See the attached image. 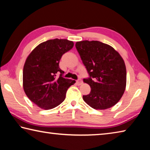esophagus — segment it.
Instances as JSON below:
<instances>
[{
  "instance_id": "34e87169",
  "label": "esophagus",
  "mask_w": 150,
  "mask_h": 150,
  "mask_svg": "<svg viewBox=\"0 0 150 150\" xmlns=\"http://www.w3.org/2000/svg\"><path fill=\"white\" fill-rule=\"evenodd\" d=\"M76 84H77L78 86H80V85H81V84H82V80L79 79V80H76Z\"/></svg>"
}]
</instances>
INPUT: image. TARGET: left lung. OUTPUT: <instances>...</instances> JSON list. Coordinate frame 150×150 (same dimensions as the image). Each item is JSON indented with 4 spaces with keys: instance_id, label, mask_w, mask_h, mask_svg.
<instances>
[{
    "instance_id": "1",
    "label": "left lung",
    "mask_w": 150,
    "mask_h": 150,
    "mask_svg": "<svg viewBox=\"0 0 150 150\" xmlns=\"http://www.w3.org/2000/svg\"><path fill=\"white\" fill-rule=\"evenodd\" d=\"M76 48L90 75L83 82L91 91L83 96L88 105L97 110L111 108L124 94L127 70L124 60L113 47L98 41H81Z\"/></svg>"
}]
</instances>
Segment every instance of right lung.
I'll list each match as a JSON object with an SVG mask.
<instances>
[{"instance_id":"right-lung-1","label":"right lung","mask_w":150,"mask_h":150,"mask_svg":"<svg viewBox=\"0 0 150 150\" xmlns=\"http://www.w3.org/2000/svg\"><path fill=\"white\" fill-rule=\"evenodd\" d=\"M73 46V41L68 39H50L38 45L26 59L23 69V90L41 109L48 110L59 105L65 99L68 88L76 82L62 76L64 71L59 64L62 54Z\"/></svg>"}]
</instances>
